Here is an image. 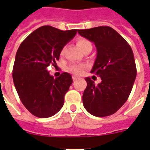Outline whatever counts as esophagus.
Returning a JSON list of instances; mask_svg holds the SVG:
<instances>
[{
	"mask_svg": "<svg viewBox=\"0 0 150 150\" xmlns=\"http://www.w3.org/2000/svg\"><path fill=\"white\" fill-rule=\"evenodd\" d=\"M77 79H78V78L76 77V76H75V75H74V76H73V77H72L73 81H75V80H77Z\"/></svg>",
	"mask_w": 150,
	"mask_h": 150,
	"instance_id": "obj_1",
	"label": "esophagus"
}]
</instances>
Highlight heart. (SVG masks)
Masks as SVG:
<instances>
[{"instance_id": "heart-1", "label": "heart", "mask_w": 150, "mask_h": 150, "mask_svg": "<svg viewBox=\"0 0 150 150\" xmlns=\"http://www.w3.org/2000/svg\"><path fill=\"white\" fill-rule=\"evenodd\" d=\"M77 45L78 47L83 51L88 47H92L91 43L89 42L88 40L85 38H79L77 40ZM64 50L61 51V55H63ZM86 68L85 65H78V64H74V65H71L68 68V70L70 71L71 72H72L75 75H81L83 72V70Z\"/></svg>"}]
</instances>
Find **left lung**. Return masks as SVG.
Segmentation results:
<instances>
[{
	"label": "left lung",
	"instance_id": "left-lung-1",
	"mask_svg": "<svg viewBox=\"0 0 150 150\" xmlns=\"http://www.w3.org/2000/svg\"><path fill=\"white\" fill-rule=\"evenodd\" d=\"M78 33L96 46L97 54L91 73L102 80L96 86L90 78L85 79L83 106L93 116H110L123 106L132 89L137 74L132 50L111 27L79 29Z\"/></svg>",
	"mask_w": 150,
	"mask_h": 150
}]
</instances>
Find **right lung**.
<instances>
[{
	"label": "right lung",
	"mask_w": 150,
	"mask_h": 150,
	"mask_svg": "<svg viewBox=\"0 0 150 150\" xmlns=\"http://www.w3.org/2000/svg\"><path fill=\"white\" fill-rule=\"evenodd\" d=\"M76 33L77 29L62 31L44 25L20 44L13 67V81L20 100L34 116L50 117L63 107L64 95L72 83L71 75L63 72L54 79L47 67L57 66L61 51Z\"/></svg>",
	"instance_id": "obj_1"
}]
</instances>
